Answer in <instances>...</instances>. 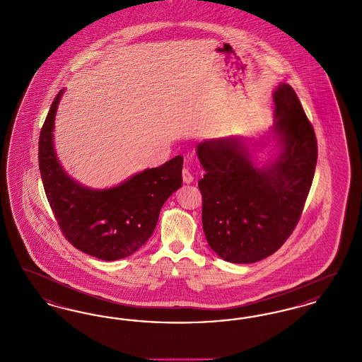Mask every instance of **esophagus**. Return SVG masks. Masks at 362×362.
<instances>
[{
  "label": "esophagus",
  "mask_w": 362,
  "mask_h": 362,
  "mask_svg": "<svg viewBox=\"0 0 362 362\" xmlns=\"http://www.w3.org/2000/svg\"><path fill=\"white\" fill-rule=\"evenodd\" d=\"M194 180V175L189 173V168H183V182L185 183H191Z\"/></svg>",
  "instance_id": "obj_1"
}]
</instances>
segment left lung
I'll list each match as a JSON object with an SVG mask.
<instances>
[{"mask_svg":"<svg viewBox=\"0 0 362 362\" xmlns=\"http://www.w3.org/2000/svg\"><path fill=\"white\" fill-rule=\"evenodd\" d=\"M276 160L262 168L241 137L199 142L206 173L198 182L202 225L210 248L226 262L254 263L270 257L292 235L307 201L317 142L296 92L274 90Z\"/></svg>","mask_w":362,"mask_h":362,"instance_id":"obj_1","label":"left lung"}]
</instances>
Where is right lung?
<instances>
[{
	"label": "right lung",
	"instance_id": "right-lung-1",
	"mask_svg": "<svg viewBox=\"0 0 362 362\" xmlns=\"http://www.w3.org/2000/svg\"><path fill=\"white\" fill-rule=\"evenodd\" d=\"M64 89L54 99L39 137V170L47 201L64 236L102 260L126 258L155 230L160 210L182 186L183 157L136 173L105 189L86 187L61 167L52 144L54 119Z\"/></svg>",
	"mask_w": 362,
	"mask_h": 362
}]
</instances>
